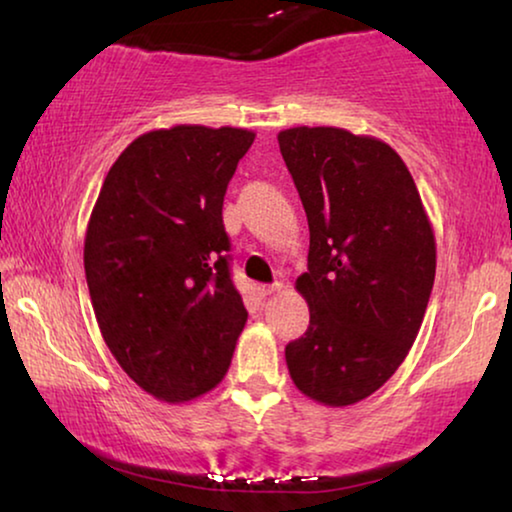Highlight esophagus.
Instances as JSON below:
<instances>
[{
    "mask_svg": "<svg viewBox=\"0 0 512 512\" xmlns=\"http://www.w3.org/2000/svg\"><path fill=\"white\" fill-rule=\"evenodd\" d=\"M277 291H282V284H279V282L258 286V293H261V296H270V293H277Z\"/></svg>",
    "mask_w": 512,
    "mask_h": 512,
    "instance_id": "1",
    "label": "esophagus"
}]
</instances>
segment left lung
Wrapping results in <instances>:
<instances>
[{"instance_id":"1","label":"left lung","mask_w":512,"mask_h":512,"mask_svg":"<svg viewBox=\"0 0 512 512\" xmlns=\"http://www.w3.org/2000/svg\"><path fill=\"white\" fill-rule=\"evenodd\" d=\"M279 151L310 226V305L286 366L312 401L345 408L382 387L408 356L436 277V237L415 179L382 139L289 128Z\"/></svg>"}]
</instances>
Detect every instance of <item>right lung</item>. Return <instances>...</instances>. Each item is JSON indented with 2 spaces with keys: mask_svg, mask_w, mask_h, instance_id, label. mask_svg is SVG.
<instances>
[{
  "mask_svg": "<svg viewBox=\"0 0 512 512\" xmlns=\"http://www.w3.org/2000/svg\"><path fill=\"white\" fill-rule=\"evenodd\" d=\"M254 137L228 125L139 135L90 214L83 268L102 338L130 380L165 403L212 391L247 324L221 209Z\"/></svg>",
  "mask_w": 512,
  "mask_h": 512,
  "instance_id": "right-lung-1",
  "label": "right lung"
}]
</instances>
